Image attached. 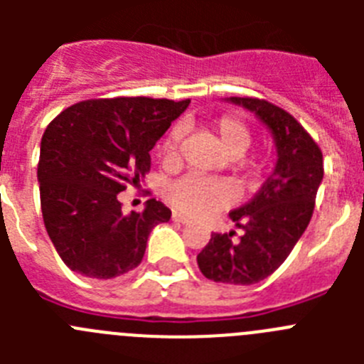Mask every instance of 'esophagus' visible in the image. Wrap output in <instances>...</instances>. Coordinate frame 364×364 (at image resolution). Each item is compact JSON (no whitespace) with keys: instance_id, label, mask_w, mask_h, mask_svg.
<instances>
[{"instance_id":"esophagus-1","label":"esophagus","mask_w":364,"mask_h":364,"mask_svg":"<svg viewBox=\"0 0 364 364\" xmlns=\"http://www.w3.org/2000/svg\"><path fill=\"white\" fill-rule=\"evenodd\" d=\"M173 220L178 222V224H184V226H188L189 222H191L188 217H184V215H180V213H173Z\"/></svg>"}]
</instances>
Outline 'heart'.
<instances>
[{"label": "heart", "mask_w": 364, "mask_h": 364, "mask_svg": "<svg viewBox=\"0 0 364 364\" xmlns=\"http://www.w3.org/2000/svg\"><path fill=\"white\" fill-rule=\"evenodd\" d=\"M211 133L220 146V149L230 159H239L252 142V131L246 122L239 117L226 114L211 124ZM182 138V129L173 127L167 133L162 144L164 162L173 164L178 159V146ZM167 200L176 211L193 217H202L211 211L222 210L231 202V191L220 180L202 178L197 175H188L178 178L167 188Z\"/></svg>", "instance_id": "heart-1"}]
</instances>
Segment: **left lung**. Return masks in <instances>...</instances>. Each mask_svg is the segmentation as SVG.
Wrapping results in <instances>:
<instances>
[{
	"instance_id": "left-lung-1",
	"label": "left lung",
	"mask_w": 364,
	"mask_h": 364,
	"mask_svg": "<svg viewBox=\"0 0 364 364\" xmlns=\"http://www.w3.org/2000/svg\"><path fill=\"white\" fill-rule=\"evenodd\" d=\"M253 112L269 129L277 151L273 173L255 197L230 213L242 230L213 233L197 255L205 279L224 284H257L290 255L310 224L317 189L323 182V153L290 112L259 98H226Z\"/></svg>"
}]
</instances>
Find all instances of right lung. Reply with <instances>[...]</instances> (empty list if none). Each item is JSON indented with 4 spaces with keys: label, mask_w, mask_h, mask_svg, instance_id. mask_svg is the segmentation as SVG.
<instances>
[{
    "label": "right lung",
    "mask_w": 364,
    "mask_h": 364,
    "mask_svg": "<svg viewBox=\"0 0 364 364\" xmlns=\"http://www.w3.org/2000/svg\"><path fill=\"white\" fill-rule=\"evenodd\" d=\"M189 100H87L62 111L45 129L38 182L41 213L58 255L83 277H120L136 268L147 237L171 210L156 198L124 215L118 193L140 184L149 151L188 109Z\"/></svg>",
    "instance_id": "obj_1"
}]
</instances>
